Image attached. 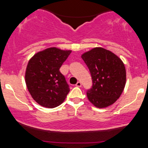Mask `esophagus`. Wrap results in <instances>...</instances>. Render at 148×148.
<instances>
[{"label":"esophagus","mask_w":148,"mask_h":148,"mask_svg":"<svg viewBox=\"0 0 148 148\" xmlns=\"http://www.w3.org/2000/svg\"><path fill=\"white\" fill-rule=\"evenodd\" d=\"M76 86H77V87H82V83L80 82H78L76 84Z\"/></svg>","instance_id":"esophagus-1"}]
</instances>
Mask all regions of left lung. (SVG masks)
Masks as SVG:
<instances>
[{"label":"left lung","instance_id":"left-lung-1","mask_svg":"<svg viewBox=\"0 0 148 148\" xmlns=\"http://www.w3.org/2000/svg\"><path fill=\"white\" fill-rule=\"evenodd\" d=\"M81 57L92 79V87L87 92L89 101L98 108L114 104L126 84V69L123 61L114 53L100 47L84 53Z\"/></svg>","mask_w":148,"mask_h":148}]
</instances>
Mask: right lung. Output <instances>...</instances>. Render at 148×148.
Returning a JSON list of instances; mask_svg holds the SVG:
<instances>
[{
  "label": "right lung",
  "instance_id": "right-lung-1",
  "mask_svg": "<svg viewBox=\"0 0 148 148\" xmlns=\"http://www.w3.org/2000/svg\"><path fill=\"white\" fill-rule=\"evenodd\" d=\"M71 53L52 47L34 54L27 64L25 82L33 100L42 107L53 108L65 100L70 91L59 69Z\"/></svg>",
  "mask_w": 148,
  "mask_h": 148
}]
</instances>
